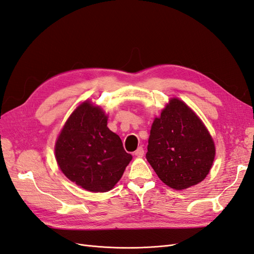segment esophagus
I'll list each match as a JSON object with an SVG mask.
<instances>
[{"mask_svg": "<svg viewBox=\"0 0 254 254\" xmlns=\"http://www.w3.org/2000/svg\"><path fill=\"white\" fill-rule=\"evenodd\" d=\"M134 156H136V157H143L144 156V148L142 147V146H140V147L134 151Z\"/></svg>", "mask_w": 254, "mask_h": 254, "instance_id": "1", "label": "esophagus"}]
</instances>
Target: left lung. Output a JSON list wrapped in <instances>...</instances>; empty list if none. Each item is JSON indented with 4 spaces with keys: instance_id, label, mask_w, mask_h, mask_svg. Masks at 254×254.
Here are the masks:
<instances>
[{
    "instance_id": "8db88e82",
    "label": "left lung",
    "mask_w": 254,
    "mask_h": 254,
    "mask_svg": "<svg viewBox=\"0 0 254 254\" xmlns=\"http://www.w3.org/2000/svg\"><path fill=\"white\" fill-rule=\"evenodd\" d=\"M215 146L202 122L178 98L155 119L146 159L159 178L175 190L201 182L209 174Z\"/></svg>"
}]
</instances>
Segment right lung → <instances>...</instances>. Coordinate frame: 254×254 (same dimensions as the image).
<instances>
[{
  "mask_svg": "<svg viewBox=\"0 0 254 254\" xmlns=\"http://www.w3.org/2000/svg\"><path fill=\"white\" fill-rule=\"evenodd\" d=\"M55 155L67 178L90 191L110 190L132 159L121 137L107 127L104 111L88 102L77 107L66 121Z\"/></svg>",
  "mask_w": 254,
  "mask_h": 254,
  "instance_id": "add662e5",
  "label": "right lung"
}]
</instances>
